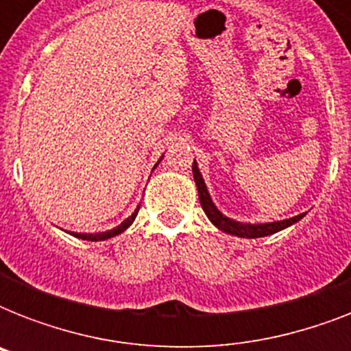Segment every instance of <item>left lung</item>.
<instances>
[{"mask_svg":"<svg viewBox=\"0 0 351 351\" xmlns=\"http://www.w3.org/2000/svg\"><path fill=\"white\" fill-rule=\"evenodd\" d=\"M193 176H195V182H197L198 198H200V204H202V209L208 215V219L219 230L226 231V233L237 234V237H247V239H258V237H267V234L277 233V231L284 230V228H288V226L295 224V222H299L304 217V213H302L293 217V219L280 220V222H269V224H240V222H234V220L224 217L219 209L215 208L213 200L209 197L208 187L204 184L202 175H200V171L197 167V162H193Z\"/></svg>","mask_w":351,"mask_h":351,"instance_id":"left-lung-1","label":"left lung"}]
</instances>
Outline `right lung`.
<instances>
[{
	"label": "right lung",
	"instance_id": "1",
	"mask_svg": "<svg viewBox=\"0 0 351 351\" xmlns=\"http://www.w3.org/2000/svg\"><path fill=\"white\" fill-rule=\"evenodd\" d=\"M138 209H140V208H136V211H134V213H132L129 219L123 220V222H121L118 228H114V230H111V231H106V233H95V234H87V233H73V234H74V237H78V239H82V240H93V242H96V240L111 239V237H114V234H120L121 231H125L127 228L132 224V220L136 219Z\"/></svg>",
	"mask_w": 351,
	"mask_h": 351
}]
</instances>
